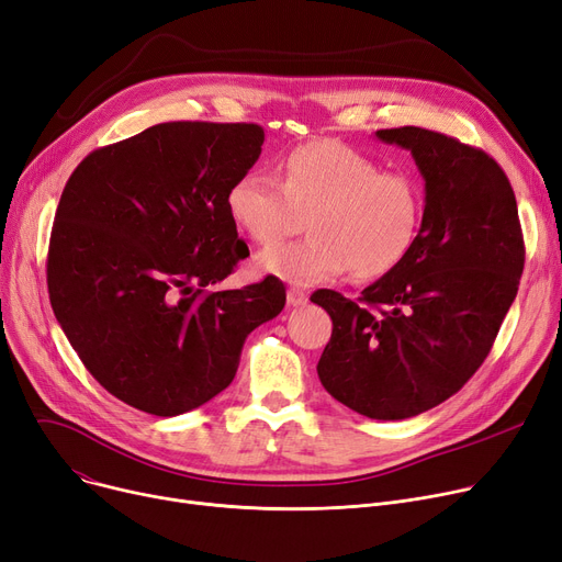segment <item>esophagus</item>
Wrapping results in <instances>:
<instances>
[{
	"label": "esophagus",
	"instance_id": "obj_1",
	"mask_svg": "<svg viewBox=\"0 0 562 562\" xmlns=\"http://www.w3.org/2000/svg\"><path fill=\"white\" fill-rule=\"evenodd\" d=\"M308 302V292L300 288H290L288 290V304L290 306H304Z\"/></svg>",
	"mask_w": 562,
	"mask_h": 562
}]
</instances>
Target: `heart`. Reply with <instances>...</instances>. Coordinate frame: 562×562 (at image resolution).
<instances>
[{
  "instance_id": "1",
  "label": "heart",
  "mask_w": 562,
  "mask_h": 562,
  "mask_svg": "<svg viewBox=\"0 0 562 562\" xmlns=\"http://www.w3.org/2000/svg\"><path fill=\"white\" fill-rule=\"evenodd\" d=\"M279 182L258 171L237 176L228 192L231 220L254 243L270 247L258 265L292 285H313L345 270L380 279L412 251L425 210V190L412 171H384L375 159L338 142H308L277 162ZM307 217L312 235L271 245Z\"/></svg>"
}]
</instances>
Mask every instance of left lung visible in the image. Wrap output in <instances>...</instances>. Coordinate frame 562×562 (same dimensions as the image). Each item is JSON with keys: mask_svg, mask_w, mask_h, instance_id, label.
I'll use <instances>...</instances> for the list:
<instances>
[{"mask_svg": "<svg viewBox=\"0 0 562 562\" xmlns=\"http://www.w3.org/2000/svg\"><path fill=\"white\" fill-rule=\"evenodd\" d=\"M412 150L425 180L416 243L393 272L347 300L317 290L331 338L323 386L368 418L403 420L441 405L487 359L524 272L513 184L485 150L425 127L378 130Z\"/></svg>", "mask_w": 562, "mask_h": 562, "instance_id": "obj_1", "label": "left lung"}]
</instances>
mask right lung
Masks as SVG:
<instances>
[{"label":"right lung","mask_w":562,"mask_h":562,"mask_svg":"<svg viewBox=\"0 0 562 562\" xmlns=\"http://www.w3.org/2000/svg\"><path fill=\"white\" fill-rule=\"evenodd\" d=\"M256 123H157L89 153L52 224L47 292L87 370L153 416L201 407L235 378L247 336L285 306L265 277L212 292L249 256L231 182L260 155Z\"/></svg>","instance_id":"obj_1"}]
</instances>
